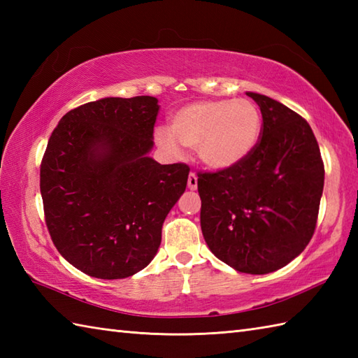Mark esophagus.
Listing matches in <instances>:
<instances>
[{"label":"esophagus","instance_id":"obj_1","mask_svg":"<svg viewBox=\"0 0 358 358\" xmlns=\"http://www.w3.org/2000/svg\"><path fill=\"white\" fill-rule=\"evenodd\" d=\"M187 187L191 189V191H195V189L199 187V177H196V175H195L194 172L189 173V177H187Z\"/></svg>","mask_w":358,"mask_h":358}]
</instances>
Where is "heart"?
<instances>
[{
    "label": "heart",
    "instance_id": "b5f03b06",
    "mask_svg": "<svg viewBox=\"0 0 358 358\" xmlns=\"http://www.w3.org/2000/svg\"><path fill=\"white\" fill-rule=\"evenodd\" d=\"M262 136V113L246 98L187 103L171 117V131L159 127L158 144L178 154V143L196 150L200 162L224 171L245 162Z\"/></svg>",
    "mask_w": 358,
    "mask_h": 358
}]
</instances>
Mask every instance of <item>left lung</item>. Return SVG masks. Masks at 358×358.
I'll return each instance as SVG.
<instances>
[{
	"instance_id": "1",
	"label": "left lung",
	"mask_w": 358,
	"mask_h": 358,
	"mask_svg": "<svg viewBox=\"0 0 358 358\" xmlns=\"http://www.w3.org/2000/svg\"><path fill=\"white\" fill-rule=\"evenodd\" d=\"M246 95L262 110L260 141L243 163L199 175L200 223L218 260L263 275L291 263L313 238L324 166L306 120L269 96Z\"/></svg>"
}]
</instances>
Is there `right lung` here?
Instances as JSON below:
<instances>
[{
    "mask_svg": "<svg viewBox=\"0 0 358 358\" xmlns=\"http://www.w3.org/2000/svg\"><path fill=\"white\" fill-rule=\"evenodd\" d=\"M155 96H108L67 112L40 169L45 224L67 262L90 277H131L152 262L189 167L149 157Z\"/></svg>",
    "mask_w": 358,
    "mask_h": 358,
    "instance_id": "add662e5",
    "label": "right lung"
}]
</instances>
